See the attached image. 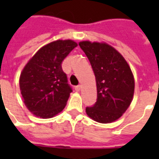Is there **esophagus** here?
<instances>
[{"mask_svg":"<svg viewBox=\"0 0 159 159\" xmlns=\"http://www.w3.org/2000/svg\"><path fill=\"white\" fill-rule=\"evenodd\" d=\"M81 88H82L81 85H77V86H76V87H75V90H76V91H77V92H79L80 90H81Z\"/></svg>","mask_w":159,"mask_h":159,"instance_id":"34e87169","label":"esophagus"}]
</instances>
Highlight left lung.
<instances>
[{
  "instance_id": "left-lung-1",
  "label": "left lung",
  "mask_w": 159,
  "mask_h": 159,
  "mask_svg": "<svg viewBox=\"0 0 159 159\" xmlns=\"http://www.w3.org/2000/svg\"><path fill=\"white\" fill-rule=\"evenodd\" d=\"M96 77L97 101L86 113L93 120L108 124L117 120L130 106L134 78L125 57L106 43L81 41Z\"/></svg>"
}]
</instances>
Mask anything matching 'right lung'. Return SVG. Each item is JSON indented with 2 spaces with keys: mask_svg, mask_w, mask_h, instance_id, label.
Returning <instances> with one entry per match:
<instances>
[{
  "mask_svg": "<svg viewBox=\"0 0 159 159\" xmlns=\"http://www.w3.org/2000/svg\"><path fill=\"white\" fill-rule=\"evenodd\" d=\"M77 46L71 39H57L43 46L29 60L20 76L24 103L37 117L52 118L64 109L72 89L62 62Z\"/></svg>",
  "mask_w": 159,
  "mask_h": 159,
  "instance_id": "obj_1",
  "label": "right lung"
}]
</instances>
